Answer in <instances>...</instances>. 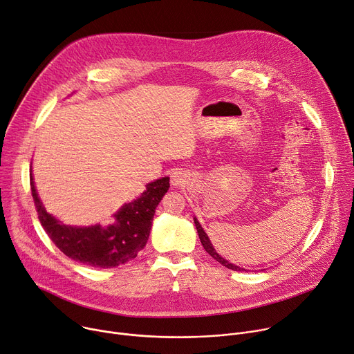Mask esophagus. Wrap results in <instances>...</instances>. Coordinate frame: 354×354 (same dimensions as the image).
I'll return each instance as SVG.
<instances>
[{"label":"esophagus","mask_w":354,"mask_h":354,"mask_svg":"<svg viewBox=\"0 0 354 354\" xmlns=\"http://www.w3.org/2000/svg\"><path fill=\"white\" fill-rule=\"evenodd\" d=\"M182 182H183V179H182V175H180V174H174V175L171 176V183H172L174 186H179V185H182Z\"/></svg>","instance_id":"esophagus-1"}]
</instances>
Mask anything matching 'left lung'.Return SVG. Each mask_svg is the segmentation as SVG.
Here are the masks:
<instances>
[{"instance_id":"8db88e82","label":"left lung","mask_w":354,"mask_h":354,"mask_svg":"<svg viewBox=\"0 0 354 354\" xmlns=\"http://www.w3.org/2000/svg\"><path fill=\"white\" fill-rule=\"evenodd\" d=\"M195 226H196V230H198V234H199V239H201V243H202L203 248L213 257V259H214L216 261H218L221 266H224V267L229 268V270H233V271H244L243 268H240V267H237V266L229 263L227 260H224L221 255H218V254L216 252V250L213 248V245H212V243H210L207 234L205 233V230H203L202 226H201V223H199L196 218H195Z\"/></svg>"}]
</instances>
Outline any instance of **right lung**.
<instances>
[{
    "mask_svg": "<svg viewBox=\"0 0 354 354\" xmlns=\"http://www.w3.org/2000/svg\"><path fill=\"white\" fill-rule=\"evenodd\" d=\"M168 189V176L156 179L147 185L138 199L124 205L114 214L115 221L110 226L76 227L66 226L45 210L30 174L32 198L49 239L69 259L97 268L118 267L136 259L148 241L155 209Z\"/></svg>",
    "mask_w": 354,
    "mask_h": 354,
    "instance_id": "1",
    "label": "right lung"
}]
</instances>
